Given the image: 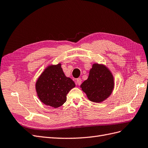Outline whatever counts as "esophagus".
Instances as JSON below:
<instances>
[{
  "instance_id": "1",
  "label": "esophagus",
  "mask_w": 148,
  "mask_h": 148,
  "mask_svg": "<svg viewBox=\"0 0 148 148\" xmlns=\"http://www.w3.org/2000/svg\"><path fill=\"white\" fill-rule=\"evenodd\" d=\"M76 84H77V85H80L82 84L81 78H78L77 80H76Z\"/></svg>"
}]
</instances>
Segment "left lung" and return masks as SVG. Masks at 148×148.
Here are the masks:
<instances>
[{
    "label": "left lung",
    "instance_id": "8db88e82",
    "mask_svg": "<svg viewBox=\"0 0 148 148\" xmlns=\"http://www.w3.org/2000/svg\"><path fill=\"white\" fill-rule=\"evenodd\" d=\"M89 101L99 103L107 99L114 88V78L109 68L94 64L89 70L88 78L80 85Z\"/></svg>",
    "mask_w": 148,
    "mask_h": 148
}]
</instances>
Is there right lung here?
<instances>
[{
	"label": "right lung",
	"mask_w": 148,
	"mask_h": 148,
	"mask_svg": "<svg viewBox=\"0 0 148 148\" xmlns=\"http://www.w3.org/2000/svg\"><path fill=\"white\" fill-rule=\"evenodd\" d=\"M61 64L48 65L36 82L37 95L42 103L58 108L66 101V95L75 87L74 82L66 77Z\"/></svg>",
	"instance_id": "right-lung-1"
}]
</instances>
